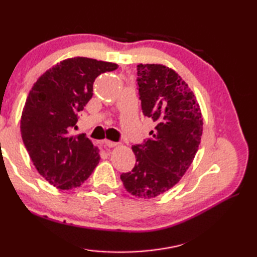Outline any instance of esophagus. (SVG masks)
Returning <instances> with one entry per match:
<instances>
[{
	"label": "esophagus",
	"instance_id": "34e87169",
	"mask_svg": "<svg viewBox=\"0 0 257 257\" xmlns=\"http://www.w3.org/2000/svg\"><path fill=\"white\" fill-rule=\"evenodd\" d=\"M103 143H104V144H105V146H107V147H115L116 145H118V143L107 141V139H105V141H104Z\"/></svg>",
	"mask_w": 257,
	"mask_h": 257
}]
</instances>
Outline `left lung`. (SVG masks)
I'll list each match as a JSON object with an SVG mask.
<instances>
[{
	"mask_svg": "<svg viewBox=\"0 0 257 257\" xmlns=\"http://www.w3.org/2000/svg\"><path fill=\"white\" fill-rule=\"evenodd\" d=\"M137 89L144 115L156 123L151 138L133 146L136 163L120 176L134 196L154 198L172 188L198 151L201 108L188 85L162 64H138Z\"/></svg>",
	"mask_w": 257,
	"mask_h": 257,
	"instance_id": "1",
	"label": "left lung"
}]
</instances>
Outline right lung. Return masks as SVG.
<instances>
[{"label":"right lung","mask_w":257,"mask_h":257,"mask_svg":"<svg viewBox=\"0 0 257 257\" xmlns=\"http://www.w3.org/2000/svg\"><path fill=\"white\" fill-rule=\"evenodd\" d=\"M118 64L88 58L64 60L35 82L21 115L20 130L33 163L59 189L77 188L99 161L85 134L71 136L79 113L93 96V84Z\"/></svg>","instance_id":"add662e5"}]
</instances>
